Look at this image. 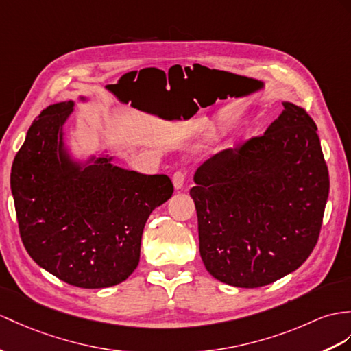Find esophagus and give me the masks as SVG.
Here are the masks:
<instances>
[{
  "label": "esophagus",
  "instance_id": "34e87169",
  "mask_svg": "<svg viewBox=\"0 0 351 351\" xmlns=\"http://www.w3.org/2000/svg\"><path fill=\"white\" fill-rule=\"evenodd\" d=\"M186 183V174L183 173V171H176L174 176H173V184L176 189H182V187L184 186Z\"/></svg>",
  "mask_w": 351,
  "mask_h": 351
}]
</instances>
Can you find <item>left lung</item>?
<instances>
[{"label": "left lung", "instance_id": "8db88e82", "mask_svg": "<svg viewBox=\"0 0 351 351\" xmlns=\"http://www.w3.org/2000/svg\"><path fill=\"white\" fill-rule=\"evenodd\" d=\"M283 107L262 135L216 153L193 177L202 262L235 287L293 272L320 235L329 173L317 126L302 107Z\"/></svg>", "mask_w": 351, "mask_h": 351}]
</instances>
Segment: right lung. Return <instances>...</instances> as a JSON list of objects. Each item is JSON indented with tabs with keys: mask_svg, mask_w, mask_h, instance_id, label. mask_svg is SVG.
Returning <instances> with one entry per match:
<instances>
[{
	"mask_svg": "<svg viewBox=\"0 0 351 351\" xmlns=\"http://www.w3.org/2000/svg\"><path fill=\"white\" fill-rule=\"evenodd\" d=\"M73 107L49 106L28 130L10 176L16 217L41 268L75 287H110L136 268L144 225L174 186L165 174L128 171L107 156L73 162L62 138Z\"/></svg>",
	"mask_w": 351,
	"mask_h": 351,
	"instance_id": "add662e5",
	"label": "right lung"
}]
</instances>
